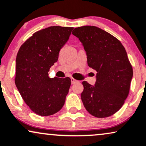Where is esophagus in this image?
Returning <instances> with one entry per match:
<instances>
[{
    "label": "esophagus",
    "instance_id": "1",
    "mask_svg": "<svg viewBox=\"0 0 146 146\" xmlns=\"http://www.w3.org/2000/svg\"><path fill=\"white\" fill-rule=\"evenodd\" d=\"M71 82H72V84H75V83L77 82V80H76V79L73 78H71Z\"/></svg>",
    "mask_w": 146,
    "mask_h": 146
}]
</instances>
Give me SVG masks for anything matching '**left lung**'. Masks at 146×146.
Masks as SVG:
<instances>
[{
  "instance_id": "1",
  "label": "left lung",
  "mask_w": 146,
  "mask_h": 146,
  "mask_svg": "<svg viewBox=\"0 0 146 146\" xmlns=\"http://www.w3.org/2000/svg\"><path fill=\"white\" fill-rule=\"evenodd\" d=\"M72 34L82 43L88 66L97 72L93 86L82 82L83 105L98 118L111 116L124 104L133 77L125 49L114 36L95 26L76 27Z\"/></svg>"
}]
</instances>
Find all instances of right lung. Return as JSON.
Masks as SVG:
<instances>
[{"instance_id":"obj_1","label":"right lung","mask_w":146,"mask_h":146,"mask_svg":"<svg viewBox=\"0 0 146 146\" xmlns=\"http://www.w3.org/2000/svg\"><path fill=\"white\" fill-rule=\"evenodd\" d=\"M73 27L52 26L35 32L19 50L15 82L32 111L49 116L62 109L71 80L48 76L58 60L60 50L68 40Z\"/></svg>"}]
</instances>
